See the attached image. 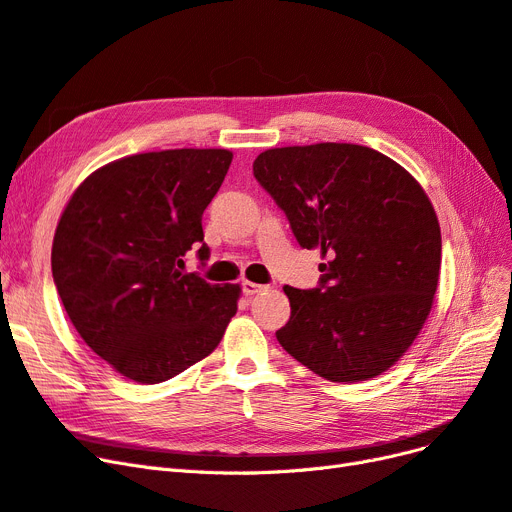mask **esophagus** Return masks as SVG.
Masks as SVG:
<instances>
[{"label": "esophagus", "instance_id": "1", "mask_svg": "<svg viewBox=\"0 0 512 512\" xmlns=\"http://www.w3.org/2000/svg\"><path fill=\"white\" fill-rule=\"evenodd\" d=\"M264 286H260V284H254V281H241V292L245 294V296H252V294H256V292H260Z\"/></svg>", "mask_w": 512, "mask_h": 512}]
</instances>
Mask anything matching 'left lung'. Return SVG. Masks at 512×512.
Returning <instances> with one entry per match:
<instances>
[{
    "label": "left lung",
    "instance_id": "1",
    "mask_svg": "<svg viewBox=\"0 0 512 512\" xmlns=\"http://www.w3.org/2000/svg\"><path fill=\"white\" fill-rule=\"evenodd\" d=\"M254 178L298 245L330 256L315 288H284L279 345L328 381L381 375L415 341L438 286L443 243L424 188L373 148L330 142L262 152Z\"/></svg>",
    "mask_w": 512,
    "mask_h": 512
}]
</instances>
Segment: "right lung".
Wrapping results in <instances>:
<instances>
[{
	"label": "right lung",
	"mask_w": 512,
	"mask_h": 512,
	"mask_svg": "<svg viewBox=\"0 0 512 512\" xmlns=\"http://www.w3.org/2000/svg\"><path fill=\"white\" fill-rule=\"evenodd\" d=\"M228 150L120 158L78 186L52 241V279L84 343L120 375L161 383L214 351L239 286L180 273L203 241V211L231 167Z\"/></svg>",
	"instance_id": "obj_1"
}]
</instances>
